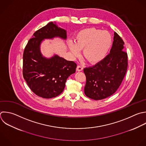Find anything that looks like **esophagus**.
<instances>
[{
    "label": "esophagus",
    "mask_w": 146,
    "mask_h": 146,
    "mask_svg": "<svg viewBox=\"0 0 146 146\" xmlns=\"http://www.w3.org/2000/svg\"><path fill=\"white\" fill-rule=\"evenodd\" d=\"M83 70V67L80 66H78L76 67V71H81Z\"/></svg>",
    "instance_id": "34e87169"
}]
</instances>
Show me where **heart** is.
Returning a JSON list of instances; mask_svg holds the SVG:
<instances>
[{
	"label": "heart",
	"instance_id": "heart-1",
	"mask_svg": "<svg viewBox=\"0 0 146 146\" xmlns=\"http://www.w3.org/2000/svg\"><path fill=\"white\" fill-rule=\"evenodd\" d=\"M112 43V36L108 31L88 28L76 34L75 43L70 42L69 48L74 56H78L80 50L83 49L84 57L90 63L94 64L105 58Z\"/></svg>",
	"mask_w": 146,
	"mask_h": 146
}]
</instances>
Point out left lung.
I'll list each match as a JSON object with an SVG mask.
<instances>
[{"instance_id": "obj_1", "label": "left lung", "mask_w": 146, "mask_h": 146, "mask_svg": "<svg viewBox=\"0 0 146 146\" xmlns=\"http://www.w3.org/2000/svg\"><path fill=\"white\" fill-rule=\"evenodd\" d=\"M124 42L114 33L110 54L101 62L84 68L86 76L85 95L98 100L113 94L120 86L128 66L127 54L124 51Z\"/></svg>"}]
</instances>
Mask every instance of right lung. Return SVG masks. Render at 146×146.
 <instances>
[{
  "label": "right lung",
  "mask_w": 146,
  "mask_h": 146,
  "mask_svg": "<svg viewBox=\"0 0 146 146\" xmlns=\"http://www.w3.org/2000/svg\"><path fill=\"white\" fill-rule=\"evenodd\" d=\"M33 37L23 52V78L36 95L46 99L55 98L63 92L67 78L75 72L77 65L57 55L50 58L43 56L40 44L46 39L59 37L66 40L67 32L52 22L36 31Z\"/></svg>",
  "instance_id": "add662e5"
}]
</instances>
